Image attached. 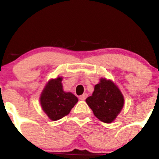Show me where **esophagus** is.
Here are the masks:
<instances>
[{"label": "esophagus", "instance_id": "34e87169", "mask_svg": "<svg viewBox=\"0 0 159 159\" xmlns=\"http://www.w3.org/2000/svg\"><path fill=\"white\" fill-rule=\"evenodd\" d=\"M87 96H88L87 94H83L82 95L80 96L79 99H80V100H81V101H84V100H85L86 98H87Z\"/></svg>", "mask_w": 159, "mask_h": 159}]
</instances>
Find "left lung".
I'll return each mask as SVG.
<instances>
[{"mask_svg":"<svg viewBox=\"0 0 159 159\" xmlns=\"http://www.w3.org/2000/svg\"><path fill=\"white\" fill-rule=\"evenodd\" d=\"M86 102L96 118L105 123H111L122 109L124 97L113 81L101 78Z\"/></svg>","mask_w":159,"mask_h":159,"instance_id":"1","label":"left lung"}]
</instances>
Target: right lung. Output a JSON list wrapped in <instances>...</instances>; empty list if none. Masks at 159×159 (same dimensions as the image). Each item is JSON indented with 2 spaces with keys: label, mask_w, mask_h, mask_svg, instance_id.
I'll use <instances>...</instances> for the list:
<instances>
[{
  "label": "right lung",
  "mask_w": 159,
  "mask_h": 159,
  "mask_svg": "<svg viewBox=\"0 0 159 159\" xmlns=\"http://www.w3.org/2000/svg\"><path fill=\"white\" fill-rule=\"evenodd\" d=\"M61 81V77L50 80L40 98L41 108L52 121L68 115L78 101L75 94L64 91Z\"/></svg>",
  "instance_id": "obj_1"
}]
</instances>
